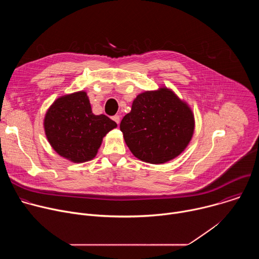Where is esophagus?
<instances>
[{
  "label": "esophagus",
  "instance_id": "esophagus-1",
  "mask_svg": "<svg viewBox=\"0 0 259 259\" xmlns=\"http://www.w3.org/2000/svg\"><path fill=\"white\" fill-rule=\"evenodd\" d=\"M112 119L119 125V123H120V116H119V115H115Z\"/></svg>",
  "mask_w": 259,
  "mask_h": 259
}]
</instances>
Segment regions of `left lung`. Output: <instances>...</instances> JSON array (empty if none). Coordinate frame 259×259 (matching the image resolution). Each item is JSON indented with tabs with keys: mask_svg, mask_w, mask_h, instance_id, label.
Returning <instances> with one entry per match:
<instances>
[{
	"mask_svg": "<svg viewBox=\"0 0 259 259\" xmlns=\"http://www.w3.org/2000/svg\"><path fill=\"white\" fill-rule=\"evenodd\" d=\"M120 129L134 157L164 164L187 149L194 135L195 117L186 101L163 86L138 94Z\"/></svg>",
	"mask_w": 259,
	"mask_h": 259,
	"instance_id": "left-lung-1",
	"label": "left lung"
}]
</instances>
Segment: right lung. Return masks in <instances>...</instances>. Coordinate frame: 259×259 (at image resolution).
I'll return each mask as SVG.
<instances>
[{"label":"right lung","mask_w":259,"mask_h":259,"mask_svg":"<svg viewBox=\"0 0 259 259\" xmlns=\"http://www.w3.org/2000/svg\"><path fill=\"white\" fill-rule=\"evenodd\" d=\"M117 127L105 115H94L85 91L65 94L47 109L44 130L52 149L72 163L91 161L103 137Z\"/></svg>","instance_id":"obj_1"}]
</instances>
